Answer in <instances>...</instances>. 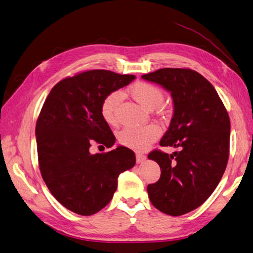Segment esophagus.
<instances>
[{"instance_id": "obj_1", "label": "esophagus", "mask_w": 253, "mask_h": 253, "mask_svg": "<svg viewBox=\"0 0 253 253\" xmlns=\"http://www.w3.org/2000/svg\"><path fill=\"white\" fill-rule=\"evenodd\" d=\"M146 160V156L144 154H141V153H137L136 154V163L140 164V163H143Z\"/></svg>"}]
</instances>
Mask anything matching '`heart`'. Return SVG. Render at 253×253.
Listing matches in <instances>:
<instances>
[{
    "label": "heart",
    "instance_id": "heart-1",
    "mask_svg": "<svg viewBox=\"0 0 253 253\" xmlns=\"http://www.w3.org/2000/svg\"><path fill=\"white\" fill-rule=\"evenodd\" d=\"M131 96L137 102L149 110L159 108L164 100V93L162 90L150 83L139 82L130 87ZM122 100V92L114 90L103 98L100 112L106 123L110 126L118 125L117 110L119 103ZM161 127L156 125H147L144 126L133 127L127 126L119 133L118 140L120 144L134 151H145L152 143L161 136Z\"/></svg>",
    "mask_w": 253,
    "mask_h": 253
}]
</instances>
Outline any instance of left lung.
Listing matches in <instances>:
<instances>
[{
  "mask_svg": "<svg viewBox=\"0 0 253 253\" xmlns=\"http://www.w3.org/2000/svg\"><path fill=\"white\" fill-rule=\"evenodd\" d=\"M142 78L170 92L174 113L160 145L178 149L147 156L161 168L160 179L147 186L149 198L166 215H185L207 201L225 173L229 116L213 85L197 71L163 68Z\"/></svg>",
  "mask_w": 253,
  "mask_h": 253,
  "instance_id": "8db88e82",
  "label": "left lung"
}]
</instances>
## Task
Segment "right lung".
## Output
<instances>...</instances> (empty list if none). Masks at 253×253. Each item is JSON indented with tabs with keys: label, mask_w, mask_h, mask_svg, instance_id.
I'll list each match as a JSON object with an SVG mask.
<instances>
[{
	"label": "right lung",
	"mask_w": 253,
	"mask_h": 253,
	"mask_svg": "<svg viewBox=\"0 0 253 253\" xmlns=\"http://www.w3.org/2000/svg\"><path fill=\"white\" fill-rule=\"evenodd\" d=\"M134 78L103 69L84 71L55 84L42 108L35 130L41 174L52 196L78 215L90 216L106 207L119 175L135 165L134 152L126 146L89 152L92 142L114 144L100 106L108 93Z\"/></svg>",
	"instance_id": "obj_1"
}]
</instances>
